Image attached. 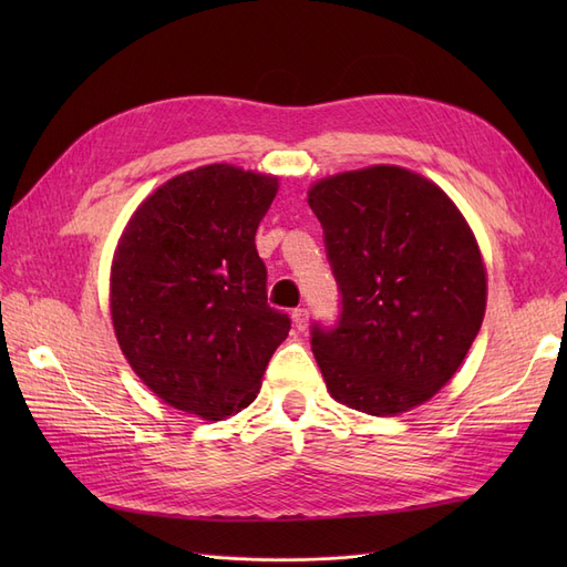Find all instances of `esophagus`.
<instances>
[{"label":"esophagus","mask_w":567,"mask_h":567,"mask_svg":"<svg viewBox=\"0 0 567 567\" xmlns=\"http://www.w3.org/2000/svg\"><path fill=\"white\" fill-rule=\"evenodd\" d=\"M290 317H293V326H296L298 331L307 329V321H310V312H307L305 307H298V310H293V315H290Z\"/></svg>","instance_id":"1"}]
</instances>
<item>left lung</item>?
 Returning a JSON list of instances; mask_svg holds the SVG:
<instances>
[{
	"label": "left lung",
	"mask_w": 567,
	"mask_h": 567,
	"mask_svg": "<svg viewBox=\"0 0 567 567\" xmlns=\"http://www.w3.org/2000/svg\"><path fill=\"white\" fill-rule=\"evenodd\" d=\"M307 203L342 296L338 329H312L326 390L371 416L427 402L485 319L487 269L466 217L435 182L400 165L323 177Z\"/></svg>",
	"instance_id": "8db88e82"
}]
</instances>
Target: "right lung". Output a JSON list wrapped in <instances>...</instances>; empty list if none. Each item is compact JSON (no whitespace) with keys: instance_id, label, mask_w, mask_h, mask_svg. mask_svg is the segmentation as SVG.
Masks as SVG:
<instances>
[{"instance_id":"obj_1","label":"right lung","mask_w":567,"mask_h":567,"mask_svg":"<svg viewBox=\"0 0 567 567\" xmlns=\"http://www.w3.org/2000/svg\"><path fill=\"white\" fill-rule=\"evenodd\" d=\"M279 177L229 163L161 184L117 238L111 319L117 346L165 404L203 421L246 409L288 315L267 305L255 231Z\"/></svg>"}]
</instances>
